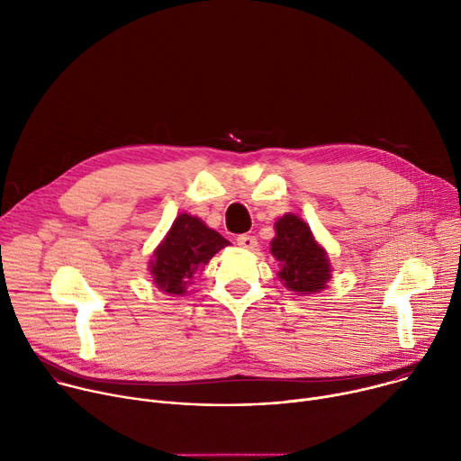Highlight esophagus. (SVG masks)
Instances as JSON below:
<instances>
[{"mask_svg":"<svg viewBox=\"0 0 461 461\" xmlns=\"http://www.w3.org/2000/svg\"><path fill=\"white\" fill-rule=\"evenodd\" d=\"M237 244L244 249H254L258 246V239L254 235H239Z\"/></svg>","mask_w":461,"mask_h":461,"instance_id":"esophagus-1","label":"esophagus"}]
</instances>
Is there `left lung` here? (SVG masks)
I'll list each match as a JSON object with an SVG mask.
<instances>
[{"label":"left lung","instance_id":"obj_1","mask_svg":"<svg viewBox=\"0 0 461 461\" xmlns=\"http://www.w3.org/2000/svg\"><path fill=\"white\" fill-rule=\"evenodd\" d=\"M270 252L279 263V279L296 294H314L327 286L330 263L325 249L316 242L309 224L294 213L276 222Z\"/></svg>","mask_w":461,"mask_h":461}]
</instances>
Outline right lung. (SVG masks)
Masks as SVG:
<instances>
[{
  "label": "right lung",
  "mask_w": 461,
  "mask_h": 461,
  "mask_svg": "<svg viewBox=\"0 0 461 461\" xmlns=\"http://www.w3.org/2000/svg\"><path fill=\"white\" fill-rule=\"evenodd\" d=\"M228 244L230 240L207 228L198 217L180 213L169 233L154 249L149 265L154 285L171 296L185 294L193 274L203 268Z\"/></svg>",
  "instance_id": "add662e5"
}]
</instances>
